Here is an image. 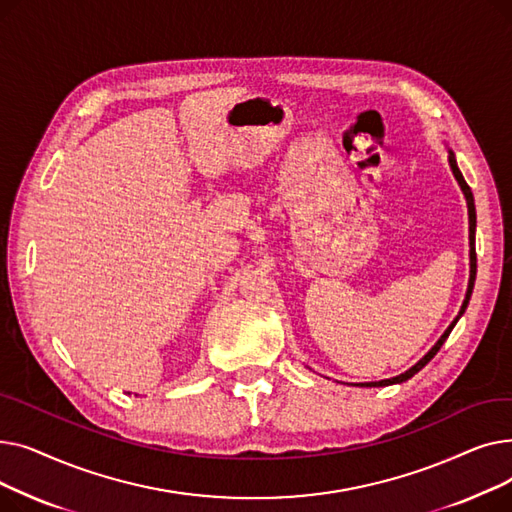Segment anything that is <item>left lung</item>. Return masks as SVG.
I'll use <instances>...</instances> for the list:
<instances>
[{
    "mask_svg": "<svg viewBox=\"0 0 512 512\" xmlns=\"http://www.w3.org/2000/svg\"><path fill=\"white\" fill-rule=\"evenodd\" d=\"M448 164H450V170H452V174H454V178H456V182H459V186H461V191H463V195H465V199H467V209H469V265H471V272H469V286H467V294H465V301H463V307H461V311H459V315L454 317V321L452 324L446 328V332L440 336V340L432 346V351H429L419 363H415L411 369H407L405 373H400V375H396V378H390V380H380V382H365V384H355V386H365V388H380V386H390V384H402V382H407L409 378H413V375L417 373V371H421L429 361H432L434 357H436V353L440 351V346L446 342V338L450 336V332H452V328L456 326V321H459V317L465 313V309H467V305H469V299H471V292H473V284H475V274H477V253H475V224H477V218H475V201H473V193H471V188H469V184L465 182V178H463V174H461V170H459V166H456V157H454V153H452V149H448Z\"/></svg>",
    "mask_w": 512,
    "mask_h": 512,
    "instance_id": "8db88e82",
    "label": "left lung"
}]
</instances>
